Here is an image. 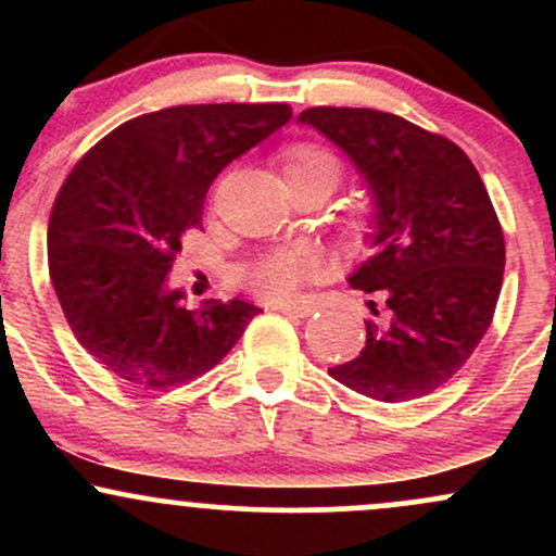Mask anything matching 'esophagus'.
Segmentation results:
<instances>
[{
	"instance_id": "esophagus-1",
	"label": "esophagus",
	"mask_w": 556,
	"mask_h": 556,
	"mask_svg": "<svg viewBox=\"0 0 556 556\" xmlns=\"http://www.w3.org/2000/svg\"><path fill=\"white\" fill-rule=\"evenodd\" d=\"M271 311H279V314H290V316H311L316 311L314 303H308V300H298V303H271L269 305Z\"/></svg>"
}]
</instances>
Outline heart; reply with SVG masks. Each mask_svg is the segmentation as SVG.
I'll return each instance as SVG.
<instances>
[{"label":"heart","instance_id":"1","mask_svg":"<svg viewBox=\"0 0 556 556\" xmlns=\"http://www.w3.org/2000/svg\"><path fill=\"white\" fill-rule=\"evenodd\" d=\"M300 172H327L337 180L340 164L327 149L314 143H295L285 154V177L300 175ZM318 271V261L311 251L295 248V251H279L261 258L251 271V282L261 295L271 300L290 298L300 285Z\"/></svg>","mask_w":556,"mask_h":556}]
</instances>
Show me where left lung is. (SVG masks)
I'll use <instances>...</instances> for the list:
<instances>
[{
	"instance_id": "left-lung-1",
	"label": "left lung",
	"mask_w": 556,
	"mask_h": 556,
	"mask_svg": "<svg viewBox=\"0 0 556 556\" xmlns=\"http://www.w3.org/2000/svg\"><path fill=\"white\" fill-rule=\"evenodd\" d=\"M353 162L371 201L374 256L350 287L384 300L379 324L331 379L379 402L418 400L450 381L494 318L504 238L473 162L397 114L314 106L298 117ZM368 308L376 311L374 300Z\"/></svg>"
}]
</instances>
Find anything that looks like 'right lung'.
Instances as JSON below:
<instances>
[{
    "mask_svg": "<svg viewBox=\"0 0 556 556\" xmlns=\"http://www.w3.org/2000/svg\"><path fill=\"white\" fill-rule=\"evenodd\" d=\"M290 117L287 104L169 106L114 127L70 172L49 222V277L75 340L119 379L185 384L261 311L240 298L190 308L169 271L216 175Z\"/></svg>",
    "mask_w": 556,
    "mask_h": 556,
    "instance_id": "1",
    "label": "right lung"
}]
</instances>
